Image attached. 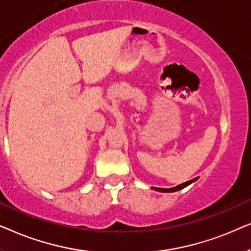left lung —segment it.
Wrapping results in <instances>:
<instances>
[{
	"label": "left lung",
	"mask_w": 251,
	"mask_h": 251,
	"mask_svg": "<svg viewBox=\"0 0 251 251\" xmlns=\"http://www.w3.org/2000/svg\"><path fill=\"white\" fill-rule=\"evenodd\" d=\"M196 180H198V178H194L192 180H189V181L180 183V185H178L176 187H173V188H156V187H151V188L153 190H157V192H160V193H173V192H176V190L185 188V187L190 185V183H193L194 181H196Z\"/></svg>",
	"instance_id": "obj_1"
}]
</instances>
